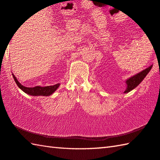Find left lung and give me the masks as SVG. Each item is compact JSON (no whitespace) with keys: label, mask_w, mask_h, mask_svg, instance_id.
<instances>
[{"label":"left lung","mask_w":160,"mask_h":160,"mask_svg":"<svg viewBox=\"0 0 160 160\" xmlns=\"http://www.w3.org/2000/svg\"><path fill=\"white\" fill-rule=\"evenodd\" d=\"M152 65L150 66L144 70H142V72H139L138 74L133 76V77H130L126 81V83H127V89H126L124 93H127L132 91L133 89L135 88L136 86H138L142 80L144 79V78L146 77V75L150 72V69H152Z\"/></svg>","instance_id":"left-lung-1"}]
</instances>
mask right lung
<instances>
[{"label":"right lung","instance_id":"obj_1","mask_svg":"<svg viewBox=\"0 0 160 160\" xmlns=\"http://www.w3.org/2000/svg\"><path fill=\"white\" fill-rule=\"evenodd\" d=\"M12 77L15 79V82L18 86V87L23 91L24 93H26L28 95L33 96H48L52 94L54 92L57 90L59 86H60V83H57V84L53 86H45V87H41V86H35V87H26V86H22L20 83H19L17 78L15 77V75L12 74Z\"/></svg>","mask_w":160,"mask_h":160}]
</instances>
